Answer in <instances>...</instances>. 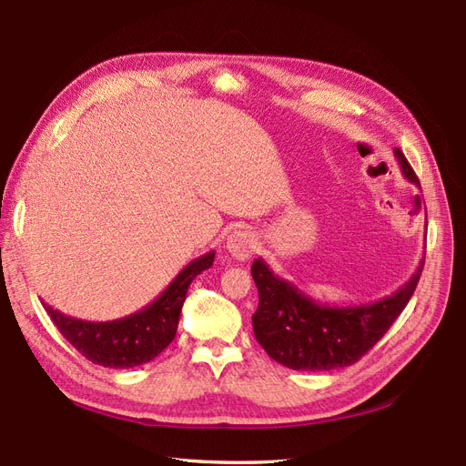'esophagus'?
Here are the masks:
<instances>
[{
	"label": "esophagus",
	"mask_w": 466,
	"mask_h": 466,
	"mask_svg": "<svg viewBox=\"0 0 466 466\" xmlns=\"http://www.w3.org/2000/svg\"><path fill=\"white\" fill-rule=\"evenodd\" d=\"M257 248V239L251 231H233L227 239V251L231 253L233 258L237 260H247L255 253Z\"/></svg>",
	"instance_id": "1"
}]
</instances>
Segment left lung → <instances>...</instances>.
<instances>
[{
  "label": "left lung",
  "mask_w": 466,
  "mask_h": 466,
  "mask_svg": "<svg viewBox=\"0 0 466 466\" xmlns=\"http://www.w3.org/2000/svg\"><path fill=\"white\" fill-rule=\"evenodd\" d=\"M403 176L419 186V177L400 147H395ZM425 257L415 275L391 297L360 306H324L279 279L263 258H255L251 275L258 289L253 314L257 342L290 370L326 371L346 368L368 354L390 330L413 297Z\"/></svg>",
  "instance_id": "1"
}]
</instances>
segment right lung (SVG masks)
<instances>
[{"instance_id":"add662e5","label":"right lung","mask_w":466,"mask_h":466,"mask_svg":"<svg viewBox=\"0 0 466 466\" xmlns=\"http://www.w3.org/2000/svg\"><path fill=\"white\" fill-rule=\"evenodd\" d=\"M215 253L199 258L179 272L152 304L127 319L86 322L65 316L43 302L53 324L93 364L105 368H134L160 356L176 338L179 312L187 289L198 275L213 265Z\"/></svg>"}]
</instances>
